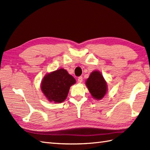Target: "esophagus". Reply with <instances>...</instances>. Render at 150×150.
Masks as SVG:
<instances>
[{
	"label": "esophagus",
	"instance_id": "1",
	"mask_svg": "<svg viewBox=\"0 0 150 150\" xmlns=\"http://www.w3.org/2000/svg\"><path fill=\"white\" fill-rule=\"evenodd\" d=\"M82 81H83V78H82V77H79L78 78V82H79V83H81Z\"/></svg>",
	"mask_w": 150,
	"mask_h": 150
}]
</instances>
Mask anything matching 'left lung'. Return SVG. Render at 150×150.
Returning <instances> with one entry per match:
<instances>
[{
  "label": "left lung",
  "instance_id": "obj_1",
  "mask_svg": "<svg viewBox=\"0 0 150 150\" xmlns=\"http://www.w3.org/2000/svg\"><path fill=\"white\" fill-rule=\"evenodd\" d=\"M86 86L95 100H102L108 92V85L102 73L97 70L92 71L86 81Z\"/></svg>",
  "mask_w": 150,
  "mask_h": 150
}]
</instances>
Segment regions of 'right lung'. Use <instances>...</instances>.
<instances>
[{
  "label": "right lung",
  "instance_id": "obj_1",
  "mask_svg": "<svg viewBox=\"0 0 150 150\" xmlns=\"http://www.w3.org/2000/svg\"><path fill=\"white\" fill-rule=\"evenodd\" d=\"M75 83V78L66 69L60 68L44 75L40 89L47 100L61 103L66 99L70 87Z\"/></svg>",
  "mask_w": 150,
  "mask_h": 150
}]
</instances>
